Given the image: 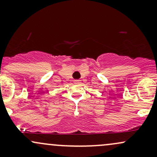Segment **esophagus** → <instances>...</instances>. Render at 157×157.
Segmentation results:
<instances>
[{
	"label": "esophagus",
	"instance_id": "1",
	"mask_svg": "<svg viewBox=\"0 0 157 157\" xmlns=\"http://www.w3.org/2000/svg\"><path fill=\"white\" fill-rule=\"evenodd\" d=\"M74 82H75V83L78 84V83H80V80H75V81H74Z\"/></svg>",
	"mask_w": 157,
	"mask_h": 157
}]
</instances>
